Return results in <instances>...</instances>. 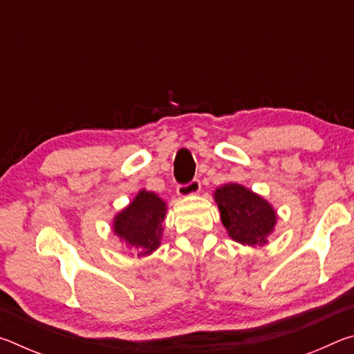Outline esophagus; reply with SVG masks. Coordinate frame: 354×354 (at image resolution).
<instances>
[{"label":"esophagus","instance_id":"obj_1","mask_svg":"<svg viewBox=\"0 0 354 354\" xmlns=\"http://www.w3.org/2000/svg\"><path fill=\"white\" fill-rule=\"evenodd\" d=\"M200 190H201V183L198 181V179H194V181H190L185 185H179V187L176 189L178 195L183 196V198H187V196L200 194Z\"/></svg>","mask_w":354,"mask_h":354}]
</instances>
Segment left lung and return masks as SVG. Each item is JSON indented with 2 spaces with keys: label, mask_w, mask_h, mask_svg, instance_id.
<instances>
[{
  "label": "left lung",
  "mask_w": 354,
  "mask_h": 354,
  "mask_svg": "<svg viewBox=\"0 0 354 354\" xmlns=\"http://www.w3.org/2000/svg\"><path fill=\"white\" fill-rule=\"evenodd\" d=\"M212 196L221 223L232 241L243 247H266L278 221V214L270 201L237 183L220 185Z\"/></svg>",
  "instance_id": "1"
}]
</instances>
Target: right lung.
<instances>
[{
    "mask_svg": "<svg viewBox=\"0 0 354 354\" xmlns=\"http://www.w3.org/2000/svg\"><path fill=\"white\" fill-rule=\"evenodd\" d=\"M167 203L151 190L140 189L136 196L112 218V232L123 248L147 257L160 247L164 234Z\"/></svg>",
    "mask_w": 354,
    "mask_h": 354,
    "instance_id": "add662e5",
    "label": "right lung"
}]
</instances>
